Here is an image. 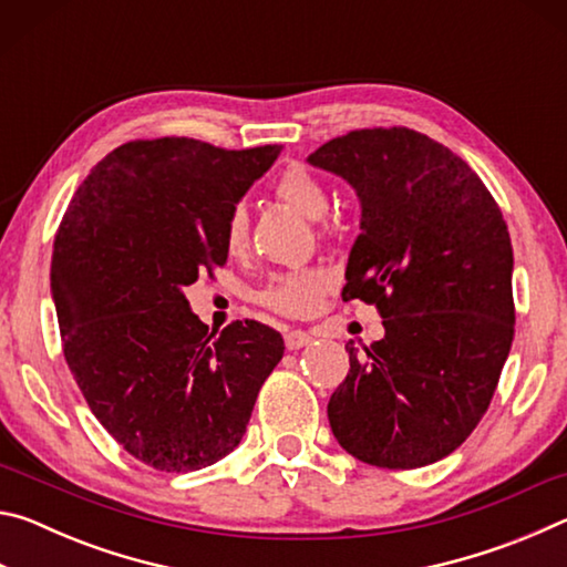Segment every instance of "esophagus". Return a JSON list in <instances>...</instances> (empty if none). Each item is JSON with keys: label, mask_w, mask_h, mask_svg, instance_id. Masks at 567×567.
<instances>
[{"label": "esophagus", "mask_w": 567, "mask_h": 567, "mask_svg": "<svg viewBox=\"0 0 567 567\" xmlns=\"http://www.w3.org/2000/svg\"><path fill=\"white\" fill-rule=\"evenodd\" d=\"M312 342V334L310 332H302V330H290L285 334V344L287 350H300L305 344Z\"/></svg>", "instance_id": "1"}]
</instances>
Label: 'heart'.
<instances>
[{
    "mask_svg": "<svg viewBox=\"0 0 567 567\" xmlns=\"http://www.w3.org/2000/svg\"><path fill=\"white\" fill-rule=\"evenodd\" d=\"M275 197L292 207L307 219H322L328 215L330 195L328 187L322 185L320 177H315L310 169L300 165H290L280 177L275 179ZM247 213L243 205H235L229 209L223 225V245L229 255H239L247 245ZM332 287V277L310 267V270H295L287 275H277L267 282L260 292V302L270 307V310L287 315V318H305L318 307L320 297Z\"/></svg>",
    "mask_w": 567,
    "mask_h": 567,
    "instance_id": "b5f03b06",
    "label": "heart"
}]
</instances>
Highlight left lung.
Masks as SVG:
<instances>
[{
    "mask_svg": "<svg viewBox=\"0 0 567 567\" xmlns=\"http://www.w3.org/2000/svg\"><path fill=\"white\" fill-rule=\"evenodd\" d=\"M358 192L342 300L375 305L385 338L332 392V435L368 465L412 470L465 443L515 332L513 245L467 162L408 127L354 130L307 157Z\"/></svg>",
    "mask_w": 567,
    "mask_h": 567,
    "instance_id": "obj_1",
    "label": "left lung"
}]
</instances>
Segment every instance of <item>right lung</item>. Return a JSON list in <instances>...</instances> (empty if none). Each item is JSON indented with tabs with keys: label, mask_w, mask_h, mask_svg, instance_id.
Segmentation results:
<instances>
[{
	"label": "right lung",
	"mask_w": 567,
	"mask_h": 567,
	"mask_svg": "<svg viewBox=\"0 0 567 567\" xmlns=\"http://www.w3.org/2000/svg\"><path fill=\"white\" fill-rule=\"evenodd\" d=\"M280 150L127 142L92 167L56 229L66 364L94 417L150 467L192 473L233 453L282 360L277 330L245 320L215 338L185 297L227 262L225 217Z\"/></svg>",
	"instance_id": "1"
}]
</instances>
